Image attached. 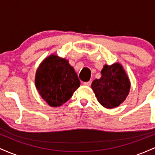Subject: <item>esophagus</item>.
Returning a JSON list of instances; mask_svg holds the SVG:
<instances>
[{
  "instance_id": "esophagus-1",
  "label": "esophagus",
  "mask_w": 155,
  "mask_h": 155,
  "mask_svg": "<svg viewBox=\"0 0 155 155\" xmlns=\"http://www.w3.org/2000/svg\"><path fill=\"white\" fill-rule=\"evenodd\" d=\"M84 85H85V86H87V87H90V85H91V81H87V82H84Z\"/></svg>"
}]
</instances>
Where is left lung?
I'll return each instance as SVG.
<instances>
[{"instance_id":"1","label":"left lung","mask_w":155,"mask_h":155,"mask_svg":"<svg viewBox=\"0 0 155 155\" xmlns=\"http://www.w3.org/2000/svg\"><path fill=\"white\" fill-rule=\"evenodd\" d=\"M97 100L106 108L118 107L128 95L130 81L120 63L105 65L101 77L95 79L91 84Z\"/></svg>"}]
</instances>
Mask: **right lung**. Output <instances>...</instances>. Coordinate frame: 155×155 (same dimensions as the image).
<instances>
[{"label": "right lung", "instance_id": "1", "mask_svg": "<svg viewBox=\"0 0 155 155\" xmlns=\"http://www.w3.org/2000/svg\"><path fill=\"white\" fill-rule=\"evenodd\" d=\"M39 95L51 107L62 106L80 86L74 68L68 60L51 54L41 63L35 76Z\"/></svg>", "mask_w": 155, "mask_h": 155}]
</instances>
